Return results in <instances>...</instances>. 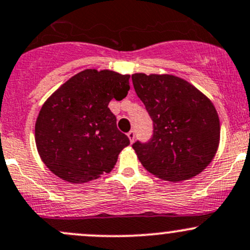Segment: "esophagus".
Instances as JSON below:
<instances>
[{
	"label": "esophagus",
	"mask_w": 250,
	"mask_h": 250,
	"mask_svg": "<svg viewBox=\"0 0 250 250\" xmlns=\"http://www.w3.org/2000/svg\"><path fill=\"white\" fill-rule=\"evenodd\" d=\"M127 135H128V138H129V140H130L131 144H133L134 140H135V130H130L129 133L127 134Z\"/></svg>",
	"instance_id": "obj_1"
}]
</instances>
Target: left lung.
Masks as SVG:
<instances>
[{
  "label": "left lung",
  "instance_id": "obj_1",
  "mask_svg": "<svg viewBox=\"0 0 250 250\" xmlns=\"http://www.w3.org/2000/svg\"><path fill=\"white\" fill-rule=\"evenodd\" d=\"M131 81L153 121L150 139L133 144L142 166L169 182L201 173L215 156L219 142L213 104L178 77L135 73Z\"/></svg>",
  "mask_w": 250,
  "mask_h": 250
}]
</instances>
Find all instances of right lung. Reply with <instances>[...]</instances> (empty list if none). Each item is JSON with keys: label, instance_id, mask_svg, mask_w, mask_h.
I'll use <instances>...</instances> for the list:
<instances>
[{"label": "right lung", "instance_id": "add662e5", "mask_svg": "<svg viewBox=\"0 0 250 250\" xmlns=\"http://www.w3.org/2000/svg\"><path fill=\"white\" fill-rule=\"evenodd\" d=\"M129 76L85 70L46 101L35 123V142L45 165L62 179L85 183L108 173L130 144L108 108L129 91Z\"/></svg>", "mask_w": 250, "mask_h": 250}]
</instances>
